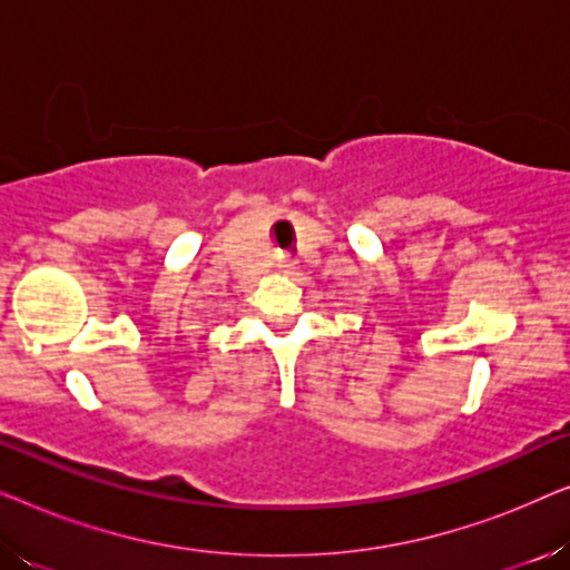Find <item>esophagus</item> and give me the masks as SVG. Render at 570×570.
Returning <instances> with one entry per match:
<instances>
[{
  "mask_svg": "<svg viewBox=\"0 0 570 570\" xmlns=\"http://www.w3.org/2000/svg\"><path fill=\"white\" fill-rule=\"evenodd\" d=\"M275 269L279 272V275H291V272L295 269V262H293V259H287V256H277Z\"/></svg>",
  "mask_w": 570,
  "mask_h": 570,
  "instance_id": "34e87169",
  "label": "esophagus"
}]
</instances>
